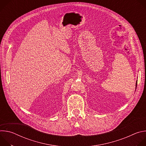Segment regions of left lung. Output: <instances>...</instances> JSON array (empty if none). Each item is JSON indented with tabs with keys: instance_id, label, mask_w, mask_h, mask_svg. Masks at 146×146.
I'll return each instance as SVG.
<instances>
[{
	"instance_id": "obj_1",
	"label": "left lung",
	"mask_w": 146,
	"mask_h": 146,
	"mask_svg": "<svg viewBox=\"0 0 146 146\" xmlns=\"http://www.w3.org/2000/svg\"><path fill=\"white\" fill-rule=\"evenodd\" d=\"M137 81H136V87H137Z\"/></svg>"
}]
</instances>
